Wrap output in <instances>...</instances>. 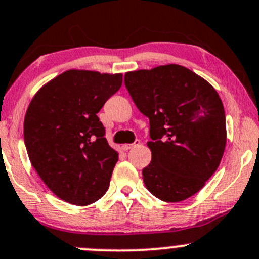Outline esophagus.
<instances>
[{
    "mask_svg": "<svg viewBox=\"0 0 259 259\" xmlns=\"http://www.w3.org/2000/svg\"><path fill=\"white\" fill-rule=\"evenodd\" d=\"M139 143H140V141H139V140H137V141H135V143H134V144H124V145H122V146H121V148H122V150L127 151V150H130V149L135 148V146H137V145H139Z\"/></svg>",
    "mask_w": 259,
    "mask_h": 259,
    "instance_id": "esophagus-1",
    "label": "esophagus"
}]
</instances>
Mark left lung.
I'll use <instances>...</instances> for the list:
<instances>
[{"label":"left lung","mask_w":259,"mask_h":259,"mask_svg":"<svg viewBox=\"0 0 259 259\" xmlns=\"http://www.w3.org/2000/svg\"><path fill=\"white\" fill-rule=\"evenodd\" d=\"M125 85L150 121L146 189L166 202L197 194L219 167L227 133L216 89L179 64L125 73Z\"/></svg>","instance_id":"left-lung-1"}]
</instances>
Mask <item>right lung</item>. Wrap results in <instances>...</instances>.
<instances>
[{
  "label": "right lung",
  "mask_w": 259,
  "mask_h": 259,
  "mask_svg": "<svg viewBox=\"0 0 259 259\" xmlns=\"http://www.w3.org/2000/svg\"><path fill=\"white\" fill-rule=\"evenodd\" d=\"M122 74L69 69L34 94L24 116L29 161L57 197L87 206L107 192L118 151L97 114L120 89Z\"/></svg>",
  "instance_id": "obj_1"
}]
</instances>
